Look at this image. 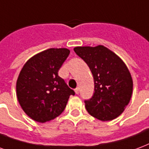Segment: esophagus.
Masks as SVG:
<instances>
[{"label": "esophagus", "mask_w": 149, "mask_h": 149, "mask_svg": "<svg viewBox=\"0 0 149 149\" xmlns=\"http://www.w3.org/2000/svg\"><path fill=\"white\" fill-rule=\"evenodd\" d=\"M74 92H75L76 94H79V87L75 88V90H74Z\"/></svg>", "instance_id": "esophagus-1"}]
</instances>
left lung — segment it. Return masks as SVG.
Wrapping results in <instances>:
<instances>
[{"label": "left lung", "mask_w": 149, "mask_h": 149, "mask_svg": "<svg viewBox=\"0 0 149 149\" xmlns=\"http://www.w3.org/2000/svg\"><path fill=\"white\" fill-rule=\"evenodd\" d=\"M74 51L90 67L94 77V93L85 101L86 109L102 121L120 116L130 102L132 79L121 58L102 45L76 47Z\"/></svg>", "instance_id": "1"}]
</instances>
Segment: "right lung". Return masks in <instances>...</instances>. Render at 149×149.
<instances>
[{"label": "right lung", "instance_id": "obj_1", "mask_svg": "<svg viewBox=\"0 0 149 149\" xmlns=\"http://www.w3.org/2000/svg\"><path fill=\"white\" fill-rule=\"evenodd\" d=\"M70 54L67 48H49L26 62L17 81L19 105L32 120L44 123L63 112L74 91L58 75Z\"/></svg>", "mask_w": 149, "mask_h": 149}]
</instances>
